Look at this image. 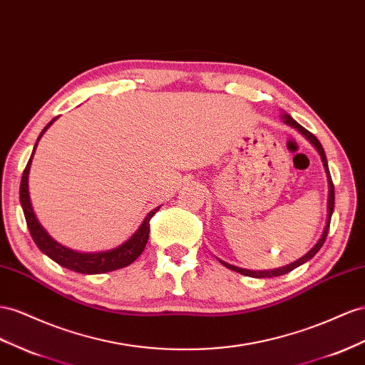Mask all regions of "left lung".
<instances>
[{
  "label": "left lung",
  "instance_id": "1",
  "mask_svg": "<svg viewBox=\"0 0 365 365\" xmlns=\"http://www.w3.org/2000/svg\"><path fill=\"white\" fill-rule=\"evenodd\" d=\"M282 121L285 124H289L292 127H294L301 135L305 136V140H309L310 144L314 147V149L318 150L319 156H321V161H322V165H324V170H326V175H327V182H329V196H327V221H326V225H324V230H322V235L321 238L318 240V242L313 245V247L305 253L302 258L297 259L294 262H290L287 265H284V267H278V269H272V270H247V269H241V267H236V265H232V264H227L220 259V262L222 265H225V267L233 270V272H238L241 274H244V277H250V278H273V277H281V274H285L289 273L292 270H294L297 267H299V265H302L304 262L310 261L314 255L318 253V250L322 247V244L326 242V238H327V233H329V227H330V220H331V213H333V207H334V187H333V182H331V176H330V172H329V164H327V158H326V152H324L321 143L318 141V138L314 136L313 133H310L307 129H304V127L301 124H298L297 121L293 120V118L289 115L282 112L281 115Z\"/></svg>",
  "mask_w": 365,
  "mask_h": 365
}]
</instances>
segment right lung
I'll return each mask as SVG.
<instances>
[{
    "mask_svg": "<svg viewBox=\"0 0 365 365\" xmlns=\"http://www.w3.org/2000/svg\"><path fill=\"white\" fill-rule=\"evenodd\" d=\"M56 118H53V120L44 127L43 132L39 133L38 140L35 143V147H34V152L31 155V160H29L26 169H24L21 185H19V202H21V207H23L29 232H31L32 238H34L35 244L38 245L39 250H41L44 255H47L51 259H53L56 264H60L61 267H66L72 272L84 273V274H100V273L113 272L118 269L127 267V265H130L138 258V256L143 253L147 241H149L150 220H152V216L160 210L161 205H158L156 209L147 213V216L141 222L140 227H138V230L130 236L129 240L124 241L123 244H120L115 249L104 250V252L84 253V252H76L73 249H68V247H66V245L55 241L52 236L47 233V230L43 227V225L39 224V221L36 218L34 207H32V201H31V195H29V172H31L32 158L35 155L38 141L41 140L44 132L53 124Z\"/></svg>",
    "mask_w": 365,
    "mask_h": 365,
    "instance_id": "add662e5",
    "label": "right lung"
}]
</instances>
